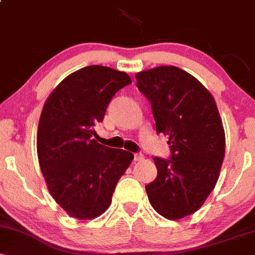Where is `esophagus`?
Here are the masks:
<instances>
[{
    "label": "esophagus",
    "mask_w": 255,
    "mask_h": 255,
    "mask_svg": "<svg viewBox=\"0 0 255 255\" xmlns=\"http://www.w3.org/2000/svg\"><path fill=\"white\" fill-rule=\"evenodd\" d=\"M142 159H144V154H141V153L134 154V160H135V162H140V160H142Z\"/></svg>",
    "instance_id": "esophagus-1"
}]
</instances>
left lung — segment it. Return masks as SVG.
Instances as JSON below:
<instances>
[{
    "label": "left lung",
    "instance_id": "1",
    "mask_svg": "<svg viewBox=\"0 0 255 255\" xmlns=\"http://www.w3.org/2000/svg\"><path fill=\"white\" fill-rule=\"evenodd\" d=\"M136 86L151 102L157 133L169 136L170 159L154 157L157 177L145 187L148 200L176 221L203 206L219 177L225 133L217 104L198 79L175 66L136 73Z\"/></svg>",
    "mask_w": 255,
    "mask_h": 255
}]
</instances>
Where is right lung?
<instances>
[{"label": "right lung", "mask_w": 255, "mask_h": 255, "mask_svg": "<svg viewBox=\"0 0 255 255\" xmlns=\"http://www.w3.org/2000/svg\"><path fill=\"white\" fill-rule=\"evenodd\" d=\"M125 72L87 66L55 87L44 103L37 131V154L48 191L73 218L93 219L110 206L120 177L133 153L92 139L111 98L130 84Z\"/></svg>", "instance_id": "add662e5"}]
</instances>
